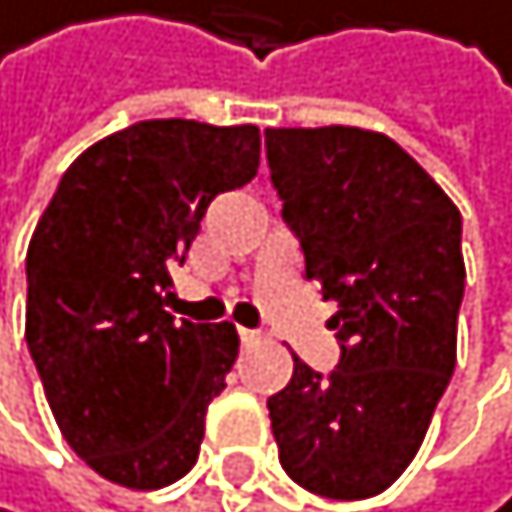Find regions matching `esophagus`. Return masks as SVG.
<instances>
[{"instance_id": "esophagus-1", "label": "esophagus", "mask_w": 512, "mask_h": 512, "mask_svg": "<svg viewBox=\"0 0 512 512\" xmlns=\"http://www.w3.org/2000/svg\"><path fill=\"white\" fill-rule=\"evenodd\" d=\"M238 335H241V342H245V345H254V342H261V332H254V329H238Z\"/></svg>"}]
</instances>
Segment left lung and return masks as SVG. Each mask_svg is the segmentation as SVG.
<instances>
[{"mask_svg": "<svg viewBox=\"0 0 512 512\" xmlns=\"http://www.w3.org/2000/svg\"><path fill=\"white\" fill-rule=\"evenodd\" d=\"M283 219L306 280L338 309V368L322 377L293 355L267 400L280 465L332 500L377 497L426 439L455 371L465 296L461 212L393 138L371 128H267Z\"/></svg>", "mask_w": 512, "mask_h": 512, "instance_id": "left-lung-1", "label": "left lung"}]
</instances>
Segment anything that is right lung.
Here are the masks:
<instances>
[{"label":"right lung","mask_w":512,"mask_h":512,"mask_svg":"<svg viewBox=\"0 0 512 512\" xmlns=\"http://www.w3.org/2000/svg\"><path fill=\"white\" fill-rule=\"evenodd\" d=\"M258 164L254 125L135 122L86 148L41 212L25 342L67 445L99 478L157 490L196 465L238 332L174 322L170 264Z\"/></svg>","instance_id":"right-lung-1"}]
</instances>
